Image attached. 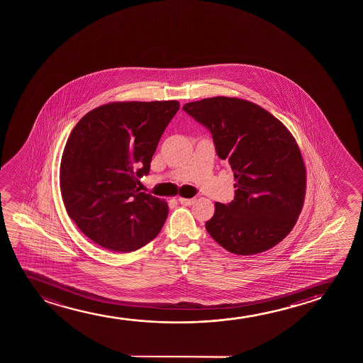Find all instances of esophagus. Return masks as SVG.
I'll return each instance as SVG.
<instances>
[{
    "label": "esophagus",
    "mask_w": 363,
    "mask_h": 363,
    "mask_svg": "<svg viewBox=\"0 0 363 363\" xmlns=\"http://www.w3.org/2000/svg\"><path fill=\"white\" fill-rule=\"evenodd\" d=\"M179 203L184 204V206H191L194 202V199H184V197H179Z\"/></svg>",
    "instance_id": "obj_1"
}]
</instances>
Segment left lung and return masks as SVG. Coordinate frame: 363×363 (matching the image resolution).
<instances>
[{
  "instance_id": "1",
  "label": "left lung",
  "mask_w": 363,
  "mask_h": 363,
  "mask_svg": "<svg viewBox=\"0 0 363 363\" xmlns=\"http://www.w3.org/2000/svg\"><path fill=\"white\" fill-rule=\"evenodd\" d=\"M208 128L216 151L234 172L235 197L216 202L206 222L224 249L253 255L273 248L298 222L306 192V169L298 143L274 115L248 100L214 96L184 105Z\"/></svg>"
}]
</instances>
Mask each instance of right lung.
<instances>
[{
    "instance_id": "obj_1",
    "label": "right lung",
    "mask_w": 363,
    "mask_h": 363,
    "mask_svg": "<svg viewBox=\"0 0 363 363\" xmlns=\"http://www.w3.org/2000/svg\"><path fill=\"white\" fill-rule=\"evenodd\" d=\"M177 100L114 101L82 118L62 155L65 211L83 233L115 253H130L157 237L169 214L164 199L140 192Z\"/></svg>"
}]
</instances>
